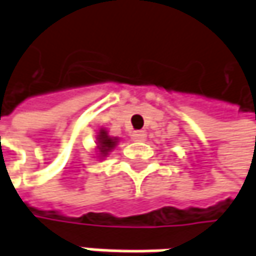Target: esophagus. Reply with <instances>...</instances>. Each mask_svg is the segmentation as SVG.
<instances>
[{
    "label": "esophagus",
    "instance_id": "1",
    "mask_svg": "<svg viewBox=\"0 0 256 256\" xmlns=\"http://www.w3.org/2000/svg\"><path fill=\"white\" fill-rule=\"evenodd\" d=\"M132 139H133L134 142H143V140L146 139V133H144L143 130H139V132H134V133L132 134Z\"/></svg>",
    "mask_w": 256,
    "mask_h": 256
}]
</instances>
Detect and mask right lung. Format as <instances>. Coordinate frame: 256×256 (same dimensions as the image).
<instances>
[{
  "mask_svg": "<svg viewBox=\"0 0 256 256\" xmlns=\"http://www.w3.org/2000/svg\"><path fill=\"white\" fill-rule=\"evenodd\" d=\"M116 143H117V140L108 138L106 130H100V134H98V149H100L102 156H106L107 152H110L113 149L114 146H116Z\"/></svg>",
  "mask_w": 256,
  "mask_h": 256,
  "instance_id": "add662e5",
  "label": "right lung"
}]
</instances>
